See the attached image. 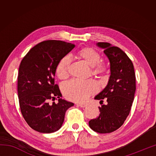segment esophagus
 Wrapping results in <instances>:
<instances>
[{"mask_svg": "<svg viewBox=\"0 0 156 156\" xmlns=\"http://www.w3.org/2000/svg\"><path fill=\"white\" fill-rule=\"evenodd\" d=\"M76 105H77L78 107H80L82 108H84V107L87 106L86 104H83V103H76Z\"/></svg>", "mask_w": 156, "mask_h": 156, "instance_id": "esophagus-1", "label": "esophagus"}]
</instances>
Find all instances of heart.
<instances>
[{
  "instance_id": "b5f03b06",
  "label": "heart",
  "mask_w": 156,
  "mask_h": 156,
  "mask_svg": "<svg viewBox=\"0 0 156 156\" xmlns=\"http://www.w3.org/2000/svg\"><path fill=\"white\" fill-rule=\"evenodd\" d=\"M77 56L91 67L90 72L92 75L101 76L107 72V67L101 62V56L90 47L81 49L77 52ZM71 59L68 56L60 58L56 67V73L60 79L68 77ZM98 84L94 80H80L78 79L67 82L62 87V92L65 97L73 101H84L91 95L98 91Z\"/></svg>"
}]
</instances>
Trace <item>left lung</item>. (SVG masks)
Instances as JSON below:
<instances>
[{
	"label": "left lung",
	"mask_w": 156,
	"mask_h": 156,
	"mask_svg": "<svg viewBox=\"0 0 156 156\" xmlns=\"http://www.w3.org/2000/svg\"><path fill=\"white\" fill-rule=\"evenodd\" d=\"M104 49L110 62L111 75L103 90L95 97L96 100L106 98L107 105L99 107L98 117L89 122L90 128L99 133L117 130L129 115L136 91V75L133 65L122 49L108 43H98Z\"/></svg>",
	"instance_id": "8db88e82"
}]
</instances>
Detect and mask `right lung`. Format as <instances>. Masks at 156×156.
I'll use <instances>...</instances> for the list:
<instances>
[{"instance_id":"add662e5","label":"right lung","mask_w":156,"mask_h":156,"mask_svg":"<svg viewBox=\"0 0 156 156\" xmlns=\"http://www.w3.org/2000/svg\"><path fill=\"white\" fill-rule=\"evenodd\" d=\"M75 44L61 41L49 40L37 44L20 62L18 75V96L21 113L28 125L40 133L58 130L65 112L73 103L60 97L54 83L56 67L60 58L74 48ZM59 98L58 104L48 100Z\"/></svg>"}]
</instances>
